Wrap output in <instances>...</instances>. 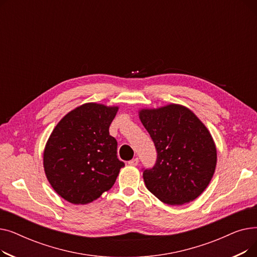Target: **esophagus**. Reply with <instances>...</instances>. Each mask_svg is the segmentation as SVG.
I'll return each mask as SVG.
<instances>
[{"label": "esophagus", "instance_id": "1", "mask_svg": "<svg viewBox=\"0 0 257 257\" xmlns=\"http://www.w3.org/2000/svg\"><path fill=\"white\" fill-rule=\"evenodd\" d=\"M128 164H129L130 166H133V167L138 166V165H139V158H133V159L129 160V161H128Z\"/></svg>", "mask_w": 257, "mask_h": 257}]
</instances>
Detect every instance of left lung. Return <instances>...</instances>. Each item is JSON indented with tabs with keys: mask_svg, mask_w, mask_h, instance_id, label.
<instances>
[{
	"mask_svg": "<svg viewBox=\"0 0 257 257\" xmlns=\"http://www.w3.org/2000/svg\"><path fill=\"white\" fill-rule=\"evenodd\" d=\"M140 118L157 152L154 167L143 169L148 190L170 205L195 200L209 184L217 165V149L207 128L178 104L142 109Z\"/></svg>",
	"mask_w": 257,
	"mask_h": 257,
	"instance_id": "1",
	"label": "left lung"
}]
</instances>
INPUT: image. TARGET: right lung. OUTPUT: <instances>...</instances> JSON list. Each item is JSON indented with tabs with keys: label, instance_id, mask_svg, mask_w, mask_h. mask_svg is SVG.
<instances>
[{
	"label": "right lung",
	"instance_id": "add662e5",
	"mask_svg": "<svg viewBox=\"0 0 257 257\" xmlns=\"http://www.w3.org/2000/svg\"><path fill=\"white\" fill-rule=\"evenodd\" d=\"M118 108L86 103L64 115L54 128L44 152L52 187L73 204H87L114 184L125 164L109 126Z\"/></svg>",
	"mask_w": 257,
	"mask_h": 257
}]
</instances>
